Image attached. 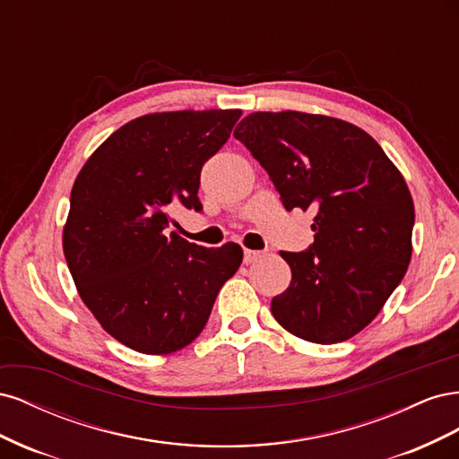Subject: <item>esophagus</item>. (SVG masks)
Listing matches in <instances>:
<instances>
[{
    "label": "esophagus",
    "instance_id": "obj_1",
    "mask_svg": "<svg viewBox=\"0 0 459 459\" xmlns=\"http://www.w3.org/2000/svg\"><path fill=\"white\" fill-rule=\"evenodd\" d=\"M260 258H264V253H262V251H251V248H245V251H243V260H245V264L258 262Z\"/></svg>",
    "mask_w": 459,
    "mask_h": 459
}]
</instances>
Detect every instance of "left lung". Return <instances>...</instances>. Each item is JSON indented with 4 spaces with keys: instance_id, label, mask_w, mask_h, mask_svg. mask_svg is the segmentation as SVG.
Returning a JSON list of instances; mask_svg holds the SVG:
<instances>
[{
    "instance_id": "left-lung-1",
    "label": "left lung",
    "mask_w": 459,
    "mask_h": 459,
    "mask_svg": "<svg viewBox=\"0 0 459 459\" xmlns=\"http://www.w3.org/2000/svg\"><path fill=\"white\" fill-rule=\"evenodd\" d=\"M268 172L285 211H314V243L280 255L290 285L272 314L319 344L354 337L379 314L411 258L413 201L369 134L297 110L253 113L233 132Z\"/></svg>"
}]
</instances>
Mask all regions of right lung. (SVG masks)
Listing matches in <instances>:
<instances>
[{
	"label": "right lung",
	"mask_w": 459,
	"mask_h": 459,
	"mask_svg": "<svg viewBox=\"0 0 459 459\" xmlns=\"http://www.w3.org/2000/svg\"><path fill=\"white\" fill-rule=\"evenodd\" d=\"M241 110H176L124 124L80 170L63 251L78 293L103 329L132 351L170 354L195 339L243 251L204 248L174 231L172 204L203 211V164Z\"/></svg>",
	"instance_id": "add662e5"
}]
</instances>
